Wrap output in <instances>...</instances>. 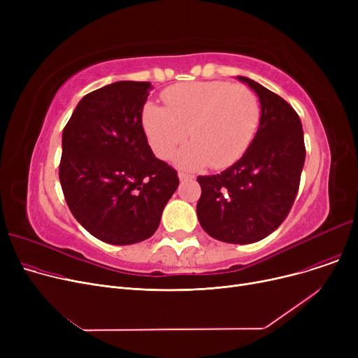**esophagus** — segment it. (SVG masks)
<instances>
[{
    "label": "esophagus",
    "instance_id": "34e87169",
    "mask_svg": "<svg viewBox=\"0 0 358 358\" xmlns=\"http://www.w3.org/2000/svg\"><path fill=\"white\" fill-rule=\"evenodd\" d=\"M178 178H180V181H185V180H192V178H194L193 176H189V174H185V173H178Z\"/></svg>",
    "mask_w": 358,
    "mask_h": 358
}]
</instances>
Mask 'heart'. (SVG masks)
Segmentation results:
<instances>
[{
  "label": "heart",
  "mask_w": 358,
  "mask_h": 358,
  "mask_svg": "<svg viewBox=\"0 0 358 358\" xmlns=\"http://www.w3.org/2000/svg\"><path fill=\"white\" fill-rule=\"evenodd\" d=\"M168 106L146 104L143 127L157 157L166 159L189 138L193 142L176 155L181 168H224L238 161L251 143L259 120L252 90L227 81L185 83L164 92Z\"/></svg>",
  "instance_id": "1"
}]
</instances>
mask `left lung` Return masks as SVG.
I'll return each instance as SVG.
<instances>
[{"label":"left lung","instance_id":"1","mask_svg":"<svg viewBox=\"0 0 358 358\" xmlns=\"http://www.w3.org/2000/svg\"><path fill=\"white\" fill-rule=\"evenodd\" d=\"M259 100V124L248 149L216 176H200L197 217L212 238L252 243L274 232L294 203L305 165L303 129L294 108L247 77Z\"/></svg>","mask_w":358,"mask_h":358}]
</instances>
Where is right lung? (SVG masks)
<instances>
[{
    "label": "right lung",
    "instance_id": "right-lung-1",
    "mask_svg": "<svg viewBox=\"0 0 358 358\" xmlns=\"http://www.w3.org/2000/svg\"><path fill=\"white\" fill-rule=\"evenodd\" d=\"M150 90V83L117 81L92 91L62 131L59 180L68 208L111 245L152 236L180 182L148 145L142 110Z\"/></svg>",
    "mask_w": 358,
    "mask_h": 358
}]
</instances>
